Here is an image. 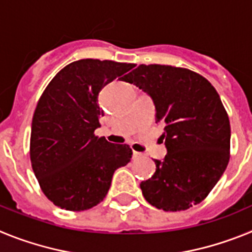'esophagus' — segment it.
Returning <instances> with one entry per match:
<instances>
[{"instance_id": "obj_1", "label": "esophagus", "mask_w": 252, "mask_h": 252, "mask_svg": "<svg viewBox=\"0 0 252 252\" xmlns=\"http://www.w3.org/2000/svg\"><path fill=\"white\" fill-rule=\"evenodd\" d=\"M132 158H133V160H137V159H140V158H142V154L141 153H137V151H133Z\"/></svg>"}]
</instances>
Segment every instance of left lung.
<instances>
[{"label": "left lung", "instance_id": "1", "mask_svg": "<svg viewBox=\"0 0 252 252\" xmlns=\"http://www.w3.org/2000/svg\"><path fill=\"white\" fill-rule=\"evenodd\" d=\"M150 94L168 154L140 188L151 206L186 211L201 203L230 160L231 126L215 87L187 68L141 64L126 77Z\"/></svg>", "mask_w": 252, "mask_h": 252}]
</instances>
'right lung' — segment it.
Masks as SVG:
<instances>
[{"instance_id": "1", "label": "right lung", "mask_w": 252, "mask_h": 252, "mask_svg": "<svg viewBox=\"0 0 252 252\" xmlns=\"http://www.w3.org/2000/svg\"><path fill=\"white\" fill-rule=\"evenodd\" d=\"M133 66L77 60L57 73L39 98L31 124V166L44 194L59 208L86 211L101 203L116 169L130 162V146L111 144L94 130L103 116L101 90Z\"/></svg>"}]
</instances>
